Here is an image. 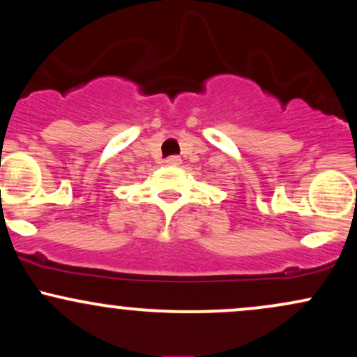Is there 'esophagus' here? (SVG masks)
Segmentation results:
<instances>
[{
	"label": "esophagus",
	"instance_id": "34e87169",
	"mask_svg": "<svg viewBox=\"0 0 357 357\" xmlns=\"http://www.w3.org/2000/svg\"><path fill=\"white\" fill-rule=\"evenodd\" d=\"M165 162L167 166H179L181 165V158H179V155H169Z\"/></svg>",
	"mask_w": 357,
	"mask_h": 357
}]
</instances>
